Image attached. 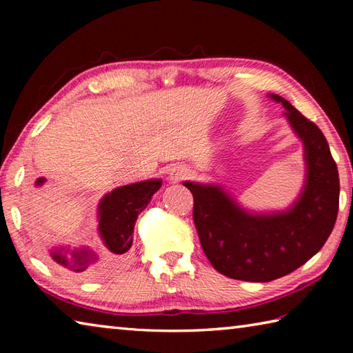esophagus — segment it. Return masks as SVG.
<instances>
[{"label":"esophagus","mask_w":353,"mask_h":353,"mask_svg":"<svg viewBox=\"0 0 353 353\" xmlns=\"http://www.w3.org/2000/svg\"><path fill=\"white\" fill-rule=\"evenodd\" d=\"M168 174H170L171 181L179 182V181H182V179L190 176V170H188L185 165H174V166H172V168L170 170Z\"/></svg>","instance_id":"1"}]
</instances>
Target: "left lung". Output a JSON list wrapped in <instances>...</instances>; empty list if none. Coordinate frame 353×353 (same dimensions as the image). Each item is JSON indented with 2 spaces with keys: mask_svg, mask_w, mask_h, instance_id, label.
I'll return each mask as SVG.
<instances>
[{
  "mask_svg": "<svg viewBox=\"0 0 353 353\" xmlns=\"http://www.w3.org/2000/svg\"><path fill=\"white\" fill-rule=\"evenodd\" d=\"M282 104L303 143L305 183L283 212H248L214 183L183 182L194 199L193 219L201 246L218 272L244 282H271L296 271L330 236L339 207V176L324 134L288 101Z\"/></svg>",
  "mask_w": 353,
  "mask_h": 353,
  "instance_id": "left-lung-1",
  "label": "left lung"
}]
</instances>
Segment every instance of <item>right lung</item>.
<instances>
[{
  "instance_id": "1",
  "label": "right lung",
  "mask_w": 353,
  "mask_h": 353,
  "mask_svg": "<svg viewBox=\"0 0 353 353\" xmlns=\"http://www.w3.org/2000/svg\"><path fill=\"white\" fill-rule=\"evenodd\" d=\"M46 182L45 177L35 181V187H41ZM162 187L160 179L124 185L107 193L98 205V232L101 240L112 259H121L132 246L134 225L139 213L145 210L152 194ZM50 255L56 265L65 268L73 274L85 276L90 271V265L97 261V254L88 248L71 250L67 246H54Z\"/></svg>"
}]
</instances>
